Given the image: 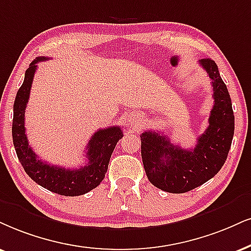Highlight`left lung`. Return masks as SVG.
<instances>
[{"label": "left lung", "mask_w": 251, "mask_h": 251, "mask_svg": "<svg viewBox=\"0 0 251 251\" xmlns=\"http://www.w3.org/2000/svg\"><path fill=\"white\" fill-rule=\"evenodd\" d=\"M200 66L212 80L214 106L208 126L193 149L172 144L165 135L145 131L141 153L147 177L153 186L169 193H185L205 184L220 171L234 136V111L227 86L214 60L201 59Z\"/></svg>", "instance_id": "left-lung-1"}]
</instances>
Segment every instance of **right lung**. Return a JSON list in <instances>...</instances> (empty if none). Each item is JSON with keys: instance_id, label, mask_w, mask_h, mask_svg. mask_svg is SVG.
Returning <instances> with one entry per match:
<instances>
[{"instance_id": "add662e5", "label": "right lung", "mask_w": 251, "mask_h": 251, "mask_svg": "<svg viewBox=\"0 0 251 251\" xmlns=\"http://www.w3.org/2000/svg\"><path fill=\"white\" fill-rule=\"evenodd\" d=\"M46 59L48 58L45 57L37 58L25 71L24 81L18 89L14 102L12 142L24 171L33 181L60 196H82L99 186L103 180L111 153L115 149L117 142L122 138L123 132L120 126H109L95 132L86 148L87 163L79 169L70 170L53 166L39 159L27 141L24 126V113L29 101L37 64Z\"/></svg>"}]
</instances>
